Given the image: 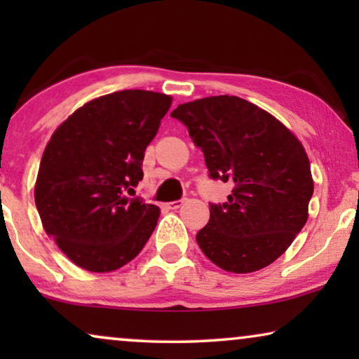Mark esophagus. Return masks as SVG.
I'll return each instance as SVG.
<instances>
[{
	"label": "esophagus",
	"instance_id": "obj_1",
	"mask_svg": "<svg viewBox=\"0 0 359 359\" xmlns=\"http://www.w3.org/2000/svg\"><path fill=\"white\" fill-rule=\"evenodd\" d=\"M181 203H183V201H171V203L166 204V208H168V209H178Z\"/></svg>",
	"mask_w": 359,
	"mask_h": 359
}]
</instances>
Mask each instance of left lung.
Masks as SVG:
<instances>
[{"instance_id":"obj_1","label":"left lung","mask_w":359,"mask_h":359,"mask_svg":"<svg viewBox=\"0 0 359 359\" xmlns=\"http://www.w3.org/2000/svg\"><path fill=\"white\" fill-rule=\"evenodd\" d=\"M171 117L203 150L209 178L233 184L227 203L209 204V222L196 235L199 248L230 273L271 264L307 222L313 181L301 142L276 117L237 96L186 102Z\"/></svg>"}]
</instances>
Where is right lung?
<instances>
[{"label": "right lung", "instance_id": "1", "mask_svg": "<svg viewBox=\"0 0 359 359\" xmlns=\"http://www.w3.org/2000/svg\"><path fill=\"white\" fill-rule=\"evenodd\" d=\"M171 97L144 90L101 96L76 109L43 151L36 208L48 237L80 268L107 273L145 247L160 209L134 196L142 161Z\"/></svg>", "mask_w": 359, "mask_h": 359}]
</instances>
